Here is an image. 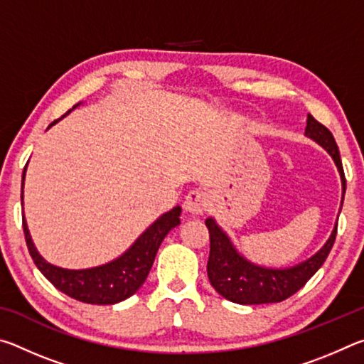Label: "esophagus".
<instances>
[{
	"label": "esophagus",
	"mask_w": 364,
	"mask_h": 364,
	"mask_svg": "<svg viewBox=\"0 0 364 364\" xmlns=\"http://www.w3.org/2000/svg\"><path fill=\"white\" fill-rule=\"evenodd\" d=\"M207 194L204 191H191V193L186 196V199H184V210L189 212V213H194V215H199L205 210L207 207Z\"/></svg>",
	"instance_id": "34e87169"
}]
</instances>
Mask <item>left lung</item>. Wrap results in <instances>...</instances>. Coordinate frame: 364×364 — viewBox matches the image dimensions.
<instances>
[{
	"label": "left lung",
	"instance_id": "1",
	"mask_svg": "<svg viewBox=\"0 0 364 364\" xmlns=\"http://www.w3.org/2000/svg\"><path fill=\"white\" fill-rule=\"evenodd\" d=\"M305 134L308 138L315 139L318 144H321L334 159L337 168L341 171L342 188L345 193L347 184H345L342 160L332 133L323 123H319L308 114ZM205 225L208 236H210V255H208L207 262V274L208 279H210V284L226 300L241 305L274 304V301L286 300L300 291L306 284L308 279L321 268L337 236L336 225L329 241L310 260L300 263L294 268L269 269L257 267V264L247 262L239 255L226 234L220 230L212 218H207Z\"/></svg>",
	"mask_w": 364,
	"mask_h": 364
}]
</instances>
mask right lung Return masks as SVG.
<instances>
[{
	"mask_svg": "<svg viewBox=\"0 0 364 364\" xmlns=\"http://www.w3.org/2000/svg\"><path fill=\"white\" fill-rule=\"evenodd\" d=\"M23 175H26V170L22 173V188ZM21 199H23V191ZM180 215L181 208L175 207L173 210L162 215L156 223L147 228L141 234L138 241L120 258H117V260L107 264H102V267L78 271L63 269L46 263L38 255L32 239H30L26 218H22V226L30 257L33 258L36 268L41 271L43 276L54 287L72 299L85 301V304L112 305L117 304V301L132 297L144 284L164 237L167 236L170 230H173L175 226L180 225Z\"/></svg>",
	"mask_w": 364,
	"mask_h": 364,
	"instance_id": "obj_1",
	"label": "right lung"
}]
</instances>
